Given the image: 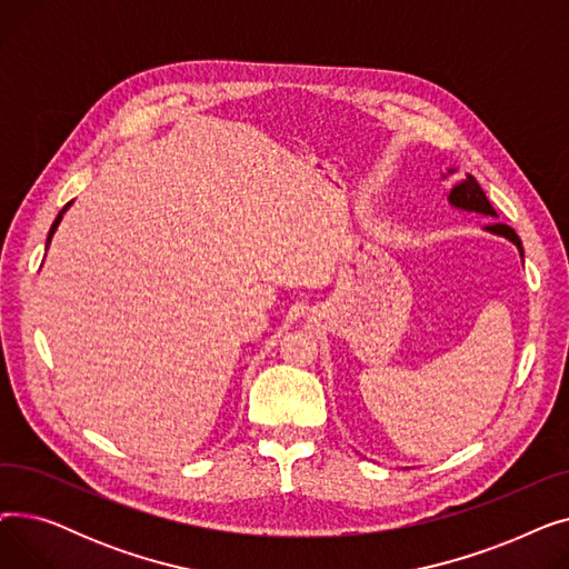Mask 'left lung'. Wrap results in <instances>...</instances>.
<instances>
[{
  "mask_svg": "<svg viewBox=\"0 0 569 569\" xmlns=\"http://www.w3.org/2000/svg\"><path fill=\"white\" fill-rule=\"evenodd\" d=\"M450 172H452V170H450ZM450 202H452L455 207L468 209V212H480V214L498 217L496 209L491 207V202H489V198H487V193L482 191L480 184H477V179H475L472 174H468L466 179H461L459 184H455V189H452V193H450ZM487 230L498 232V234H502V237H507V239H512V242L519 247V251L523 253L521 239H519V234H517L510 226H505V223H491V226H487Z\"/></svg>",
  "mask_w": 569,
  "mask_h": 569,
  "instance_id": "left-lung-1",
  "label": "left lung"
}]
</instances>
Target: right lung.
<instances>
[{"label": "right lung", "mask_w": 569, "mask_h": 569, "mask_svg": "<svg viewBox=\"0 0 569 569\" xmlns=\"http://www.w3.org/2000/svg\"><path fill=\"white\" fill-rule=\"evenodd\" d=\"M69 204H71V202H67V204H64V209H62V212H59V214H57V219H54V223H52V228H50V232H48V242H50V237H52V232H54V228H57V226H59V221H62V214H64V212H67V207H69Z\"/></svg>", "instance_id": "1"}]
</instances>
